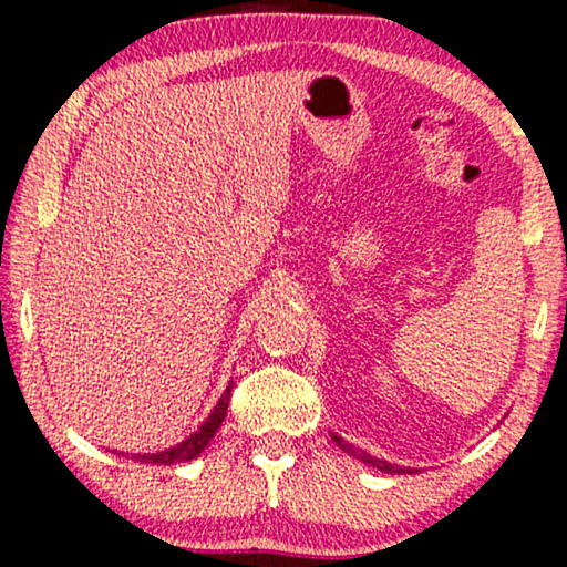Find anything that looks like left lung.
<instances>
[{"mask_svg": "<svg viewBox=\"0 0 567 567\" xmlns=\"http://www.w3.org/2000/svg\"><path fill=\"white\" fill-rule=\"evenodd\" d=\"M330 436H332V441H336V444H338L340 449H343V452H346L348 456H355V460H361L363 464H369V467L384 472V475H405V472H408V475H413V472H417L415 467H400V464L377 460V456H371V454L363 452V449L353 446L351 441H346L343 436H338V433H330Z\"/></svg>", "mask_w": 567, "mask_h": 567, "instance_id": "1", "label": "left lung"}]
</instances>
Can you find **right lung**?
<instances>
[{
	"instance_id": "right-lung-1",
	"label": "right lung",
	"mask_w": 567,
	"mask_h": 567,
	"mask_svg": "<svg viewBox=\"0 0 567 567\" xmlns=\"http://www.w3.org/2000/svg\"><path fill=\"white\" fill-rule=\"evenodd\" d=\"M229 398H231V382H229L227 390H224L219 402H216V405H214L212 415H208L206 421L200 423V429L196 433H190L188 439H183L181 444L169 446V449H165V452H157V454H126V456H131V460H134V462L165 464V467H169V464H181V462L196 460V456H200V452H204V449L208 446V441L216 436V431H219V425H221L224 417H227Z\"/></svg>"
}]
</instances>
